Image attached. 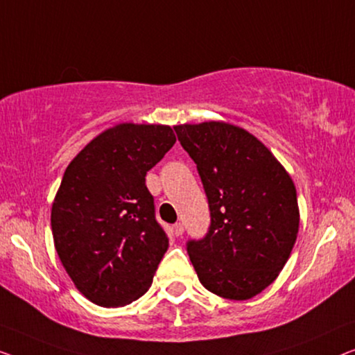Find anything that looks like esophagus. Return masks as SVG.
<instances>
[{
  "label": "esophagus",
  "mask_w": 355,
  "mask_h": 355,
  "mask_svg": "<svg viewBox=\"0 0 355 355\" xmlns=\"http://www.w3.org/2000/svg\"><path fill=\"white\" fill-rule=\"evenodd\" d=\"M172 230H173V234H175V236H182V234H183V223L177 222L175 225L172 227Z\"/></svg>",
  "instance_id": "1"
}]
</instances>
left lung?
<instances>
[{
  "label": "left lung",
  "instance_id": "left-lung-1",
  "mask_svg": "<svg viewBox=\"0 0 355 355\" xmlns=\"http://www.w3.org/2000/svg\"><path fill=\"white\" fill-rule=\"evenodd\" d=\"M173 130L196 164L211 211L206 236L187 243L199 282L233 301L257 296L275 282L296 243L291 177L246 130L223 122Z\"/></svg>",
  "mask_w": 355,
  "mask_h": 355
}]
</instances>
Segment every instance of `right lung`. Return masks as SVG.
I'll return each instance as SVG.
<instances>
[{"mask_svg": "<svg viewBox=\"0 0 355 355\" xmlns=\"http://www.w3.org/2000/svg\"><path fill=\"white\" fill-rule=\"evenodd\" d=\"M175 141L167 125L121 123L64 172L51 209L54 246L78 291L98 306L122 307L151 286L168 238L144 177Z\"/></svg>", "mask_w": 355, "mask_h": 355, "instance_id": "1", "label": "right lung"}]
</instances>
